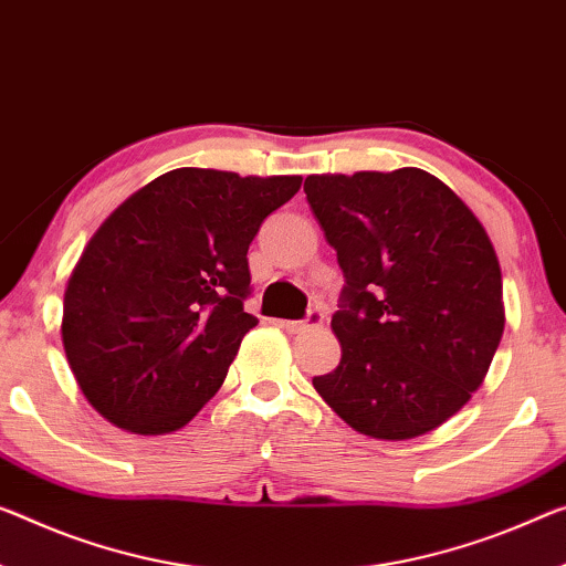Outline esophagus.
<instances>
[{
    "mask_svg": "<svg viewBox=\"0 0 566 566\" xmlns=\"http://www.w3.org/2000/svg\"><path fill=\"white\" fill-rule=\"evenodd\" d=\"M277 326L285 328L289 334H303V332H311V328L324 326V313L311 311L303 321H277Z\"/></svg>",
    "mask_w": 566,
    "mask_h": 566,
    "instance_id": "esophagus-1",
    "label": "esophagus"
}]
</instances>
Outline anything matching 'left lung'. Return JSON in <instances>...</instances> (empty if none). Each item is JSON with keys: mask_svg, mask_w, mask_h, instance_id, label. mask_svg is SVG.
Returning <instances> with one entry per match:
<instances>
[{"mask_svg": "<svg viewBox=\"0 0 566 566\" xmlns=\"http://www.w3.org/2000/svg\"><path fill=\"white\" fill-rule=\"evenodd\" d=\"M308 205L344 271L338 367L313 377L356 432L412 440L471 402L499 349L501 265L489 232L432 174H311Z\"/></svg>", "mask_w": 566, "mask_h": 566, "instance_id": "8db88e82", "label": "left lung"}]
</instances>
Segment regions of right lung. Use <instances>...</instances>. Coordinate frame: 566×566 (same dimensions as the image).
Masks as SVG:
<instances>
[{
	"label": "right lung",
	"mask_w": 566,
	"mask_h": 566,
	"mask_svg": "<svg viewBox=\"0 0 566 566\" xmlns=\"http://www.w3.org/2000/svg\"><path fill=\"white\" fill-rule=\"evenodd\" d=\"M301 177L181 167L93 232L67 277L63 346L85 399L136 434L174 432L222 387L258 324L248 248Z\"/></svg>",
	"instance_id": "right-lung-1"
}]
</instances>
